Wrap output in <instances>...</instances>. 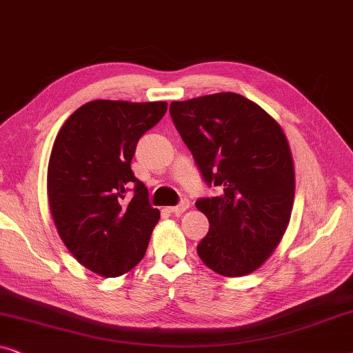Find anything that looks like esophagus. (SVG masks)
Returning a JSON list of instances; mask_svg holds the SVG:
<instances>
[{"label": "esophagus", "instance_id": "34e87169", "mask_svg": "<svg viewBox=\"0 0 353 353\" xmlns=\"http://www.w3.org/2000/svg\"><path fill=\"white\" fill-rule=\"evenodd\" d=\"M188 209H190V201H188V199H183V201L180 202V204L175 205V207H170V209H168V210H170L172 214L180 215V214H183V212H186Z\"/></svg>", "mask_w": 353, "mask_h": 353}]
</instances>
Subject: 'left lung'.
<instances>
[{
    "instance_id": "left-lung-1",
    "label": "left lung",
    "mask_w": 353,
    "mask_h": 353,
    "mask_svg": "<svg viewBox=\"0 0 353 353\" xmlns=\"http://www.w3.org/2000/svg\"><path fill=\"white\" fill-rule=\"evenodd\" d=\"M170 115L204 180L223 191L196 202L210 223L197 254L221 276L254 273L281 243L294 205V161L281 125L238 93L173 101Z\"/></svg>"
}]
</instances>
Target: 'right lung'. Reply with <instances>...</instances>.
Wrapping results in <instances>:
<instances>
[{"label":"right lung","instance_id":"right-lung-1","mask_svg":"<svg viewBox=\"0 0 353 353\" xmlns=\"http://www.w3.org/2000/svg\"><path fill=\"white\" fill-rule=\"evenodd\" d=\"M165 112V101H90L65 120L52 144L46 183L52 220L77 262L99 276L137 267L161 219L130 163L138 139ZM132 184L135 194L127 203Z\"/></svg>","mask_w":353,"mask_h":353}]
</instances>
